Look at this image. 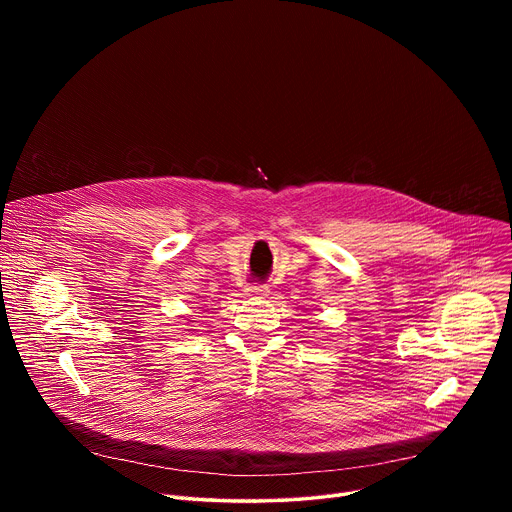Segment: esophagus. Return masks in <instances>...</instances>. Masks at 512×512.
<instances>
[{
	"label": "esophagus",
	"mask_w": 512,
	"mask_h": 512,
	"mask_svg": "<svg viewBox=\"0 0 512 512\" xmlns=\"http://www.w3.org/2000/svg\"><path fill=\"white\" fill-rule=\"evenodd\" d=\"M245 291H247V296H265L267 285H249Z\"/></svg>",
	"instance_id": "34e87169"
}]
</instances>
